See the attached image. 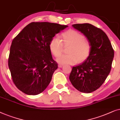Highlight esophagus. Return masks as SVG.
Segmentation results:
<instances>
[{
  "label": "esophagus",
  "mask_w": 120,
  "mask_h": 120,
  "mask_svg": "<svg viewBox=\"0 0 120 120\" xmlns=\"http://www.w3.org/2000/svg\"><path fill=\"white\" fill-rule=\"evenodd\" d=\"M63 66V65H61V64H59L58 65L59 68H62Z\"/></svg>",
  "instance_id": "1"
}]
</instances>
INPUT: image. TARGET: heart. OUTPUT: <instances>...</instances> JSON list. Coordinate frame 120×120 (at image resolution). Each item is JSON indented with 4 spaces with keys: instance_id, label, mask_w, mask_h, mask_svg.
Instances as JSON below:
<instances>
[{
    "instance_id": "b5f03b06",
    "label": "heart",
    "mask_w": 120,
    "mask_h": 120,
    "mask_svg": "<svg viewBox=\"0 0 120 120\" xmlns=\"http://www.w3.org/2000/svg\"><path fill=\"white\" fill-rule=\"evenodd\" d=\"M61 40L57 37H53L49 43L50 52L54 56L58 57L63 53L64 45L68 47V54L61 55L57 61L62 64H74L78 61L82 62L90 55L92 45L90 41L79 32L68 30L61 34Z\"/></svg>"
}]
</instances>
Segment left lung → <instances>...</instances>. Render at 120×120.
<instances>
[{
	"label": "left lung",
	"mask_w": 120,
	"mask_h": 120,
	"mask_svg": "<svg viewBox=\"0 0 120 120\" xmlns=\"http://www.w3.org/2000/svg\"><path fill=\"white\" fill-rule=\"evenodd\" d=\"M72 26L87 37L92 48L86 61L73 67L69 79L78 90L89 93L100 88L106 79L111 69L114 51L106 33L100 28L89 23Z\"/></svg>",
	"instance_id": "obj_1"
}]
</instances>
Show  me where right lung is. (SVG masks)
<instances>
[{
  "label": "right lung",
  "instance_id": "right-lung-1",
  "mask_svg": "<svg viewBox=\"0 0 120 120\" xmlns=\"http://www.w3.org/2000/svg\"><path fill=\"white\" fill-rule=\"evenodd\" d=\"M68 26L33 22L12 40L8 66L17 88L28 95H37L50 83L57 63L52 59L50 41Z\"/></svg>",
  "mask_w": 120,
  "mask_h": 120
}]
</instances>
